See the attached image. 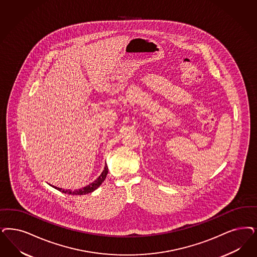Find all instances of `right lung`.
<instances>
[{
    "label": "right lung",
    "instance_id": "right-lung-1",
    "mask_svg": "<svg viewBox=\"0 0 257 257\" xmlns=\"http://www.w3.org/2000/svg\"><path fill=\"white\" fill-rule=\"evenodd\" d=\"M107 174H108V167H107V164H105V166H104V170L102 171V173L100 174V176L97 177V179H96L94 182L90 183V184L87 185V186L83 187V188L79 189V190H75V191H71V190H64V189H62V188H58V187H54L55 189H57L58 191H60V192H62V193H64V194H67V195H86V194H89V193H92L93 191H95L96 189H97L98 187L100 186V184H101V183H102V182L105 180Z\"/></svg>",
    "mask_w": 257,
    "mask_h": 257
}]
</instances>
